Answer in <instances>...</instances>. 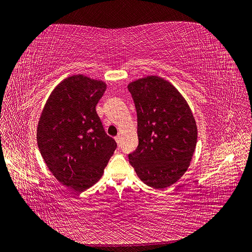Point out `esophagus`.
Returning <instances> with one entry per match:
<instances>
[{"instance_id": "1", "label": "esophagus", "mask_w": 252, "mask_h": 252, "mask_svg": "<svg viewBox=\"0 0 252 252\" xmlns=\"http://www.w3.org/2000/svg\"><path fill=\"white\" fill-rule=\"evenodd\" d=\"M114 139H115V141L117 142V144L119 145V144H120V142H121V137H120L119 135H117V136H116Z\"/></svg>"}]
</instances>
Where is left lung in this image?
<instances>
[{"label":"left lung","mask_w":252,"mask_h":252,"mask_svg":"<svg viewBox=\"0 0 252 252\" xmlns=\"http://www.w3.org/2000/svg\"><path fill=\"white\" fill-rule=\"evenodd\" d=\"M137 112L139 144L128 160L140 180L155 189L179 181L190 165L197 127L187 101L176 88L151 76L129 84Z\"/></svg>","instance_id":"obj_1"}]
</instances>
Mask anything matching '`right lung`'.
Returning <instances> with one entry per match:
<instances>
[{"label": "right lung", "instance_id": "obj_1", "mask_svg": "<svg viewBox=\"0 0 252 252\" xmlns=\"http://www.w3.org/2000/svg\"><path fill=\"white\" fill-rule=\"evenodd\" d=\"M106 87L81 74L65 79L52 92L38 123L37 144L46 166L78 192L101 178L117 147L95 110Z\"/></svg>", "mask_w": 252, "mask_h": 252}]
</instances>
